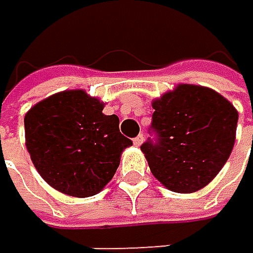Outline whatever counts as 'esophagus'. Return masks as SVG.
I'll return each mask as SVG.
<instances>
[{
    "label": "esophagus",
    "instance_id": "obj_1",
    "mask_svg": "<svg viewBox=\"0 0 253 253\" xmlns=\"http://www.w3.org/2000/svg\"><path fill=\"white\" fill-rule=\"evenodd\" d=\"M143 141H144V135H143V134H140V135H137V137L134 138V144H135V146H141Z\"/></svg>",
    "mask_w": 253,
    "mask_h": 253
}]
</instances>
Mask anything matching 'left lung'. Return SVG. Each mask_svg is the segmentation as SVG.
I'll return each instance as SVG.
<instances>
[{
    "label": "left lung",
    "mask_w": 253,
    "mask_h": 253,
    "mask_svg": "<svg viewBox=\"0 0 253 253\" xmlns=\"http://www.w3.org/2000/svg\"><path fill=\"white\" fill-rule=\"evenodd\" d=\"M152 107L156 137L141 144L152 174L173 192L200 191L228 161L237 110L216 90L186 83L152 101Z\"/></svg>",
    "instance_id": "obj_1"
}]
</instances>
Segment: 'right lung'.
<instances>
[{
  "label": "right lung",
  "instance_id": "right-lung-1",
  "mask_svg": "<svg viewBox=\"0 0 253 253\" xmlns=\"http://www.w3.org/2000/svg\"><path fill=\"white\" fill-rule=\"evenodd\" d=\"M82 89L62 90L25 115V143L40 176L71 197L98 194L115 176L121 153L132 144L119 118Z\"/></svg>",
  "mask_w": 253,
  "mask_h": 253
}]
</instances>
